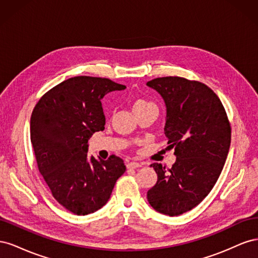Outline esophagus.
Instances as JSON below:
<instances>
[{"mask_svg":"<svg viewBox=\"0 0 258 258\" xmlns=\"http://www.w3.org/2000/svg\"><path fill=\"white\" fill-rule=\"evenodd\" d=\"M140 167H142L141 163L136 162V161H131V162H129L128 165H127L128 169H137V168H140Z\"/></svg>","mask_w":258,"mask_h":258,"instance_id":"esophagus-1","label":"esophagus"}]
</instances>
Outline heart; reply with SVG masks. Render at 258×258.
<instances>
[{"instance_id": "obj_1", "label": "heart", "mask_w": 258, "mask_h": 258, "mask_svg": "<svg viewBox=\"0 0 258 258\" xmlns=\"http://www.w3.org/2000/svg\"><path fill=\"white\" fill-rule=\"evenodd\" d=\"M147 107H155L156 105L150 101H146L144 99H138L134 102V111H138V110H142V108H147Z\"/></svg>"}]
</instances>
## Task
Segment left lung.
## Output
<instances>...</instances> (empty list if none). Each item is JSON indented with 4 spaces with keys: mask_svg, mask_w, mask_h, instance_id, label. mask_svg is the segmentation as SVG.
<instances>
[{
    "mask_svg": "<svg viewBox=\"0 0 258 258\" xmlns=\"http://www.w3.org/2000/svg\"><path fill=\"white\" fill-rule=\"evenodd\" d=\"M146 85L165 102V135L176 157L169 170L152 163L157 182L147 200L157 212L177 216L212 190L229 152L230 124L221 100L205 84L169 76Z\"/></svg>",
    "mask_w": 258,
    "mask_h": 258,
    "instance_id": "obj_1",
    "label": "left lung"
}]
</instances>
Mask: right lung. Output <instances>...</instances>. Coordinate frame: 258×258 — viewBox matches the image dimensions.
<instances>
[{
    "label": "right lung",
    "instance_id": "obj_1",
    "mask_svg": "<svg viewBox=\"0 0 258 258\" xmlns=\"http://www.w3.org/2000/svg\"><path fill=\"white\" fill-rule=\"evenodd\" d=\"M123 89L107 79L76 76L46 92L32 112L30 136L38 170L54 199L76 215L105 206L126 171L115 155L103 160L87 154L90 137L104 130L101 100Z\"/></svg>",
    "mask_w": 258,
    "mask_h": 258
}]
</instances>
